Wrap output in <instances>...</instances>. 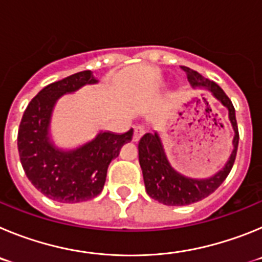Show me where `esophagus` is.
Wrapping results in <instances>:
<instances>
[{
  "label": "esophagus",
  "mask_w": 262,
  "mask_h": 262,
  "mask_svg": "<svg viewBox=\"0 0 262 262\" xmlns=\"http://www.w3.org/2000/svg\"><path fill=\"white\" fill-rule=\"evenodd\" d=\"M144 134V128L140 126L134 127V135H133V140L134 142H138L139 139L142 138V135Z\"/></svg>",
  "instance_id": "obj_1"
}]
</instances>
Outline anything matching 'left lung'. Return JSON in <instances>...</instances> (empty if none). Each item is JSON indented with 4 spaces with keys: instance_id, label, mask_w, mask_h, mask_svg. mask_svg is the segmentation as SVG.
I'll return each instance as SVG.
<instances>
[{
    "instance_id": "left-lung-1",
    "label": "left lung",
    "mask_w": 262,
    "mask_h": 262,
    "mask_svg": "<svg viewBox=\"0 0 262 262\" xmlns=\"http://www.w3.org/2000/svg\"><path fill=\"white\" fill-rule=\"evenodd\" d=\"M186 73L187 80L194 89L207 90L228 110L231 126L233 128V149L230 157L219 172L209 178H191L178 173L166 157L161 138L157 133H148L143 135L139 142V163L143 172L147 194L152 200L166 206H186L202 201L203 198L214 193L217 187L230 174L235 163L237 144H239V131L236 123L235 107L231 99L227 97L223 89L214 81L205 78L196 71L181 67Z\"/></svg>"
}]
</instances>
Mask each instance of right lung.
Segmentation results:
<instances>
[{
	"label": "right lung",
	"mask_w": 262,
	"mask_h": 262,
	"mask_svg": "<svg viewBox=\"0 0 262 262\" xmlns=\"http://www.w3.org/2000/svg\"><path fill=\"white\" fill-rule=\"evenodd\" d=\"M97 82L92 71L68 76L43 88L23 113L18 129L20 164L31 184L56 202H84L98 195L111 160L133 139V128L124 134L99 131L93 140L73 149L55 145L50 126L56 102L64 94Z\"/></svg>",
	"instance_id": "1"
}]
</instances>
